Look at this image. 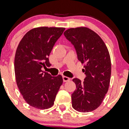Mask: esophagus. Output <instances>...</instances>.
Returning a JSON list of instances; mask_svg holds the SVG:
<instances>
[{"label": "esophagus", "mask_w": 129, "mask_h": 129, "mask_svg": "<svg viewBox=\"0 0 129 129\" xmlns=\"http://www.w3.org/2000/svg\"><path fill=\"white\" fill-rule=\"evenodd\" d=\"M63 82H68V81L70 80V78L67 76H63Z\"/></svg>", "instance_id": "obj_1"}]
</instances>
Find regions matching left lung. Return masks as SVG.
<instances>
[{"label": "left lung", "instance_id": "obj_1", "mask_svg": "<svg viewBox=\"0 0 129 129\" xmlns=\"http://www.w3.org/2000/svg\"><path fill=\"white\" fill-rule=\"evenodd\" d=\"M66 38L74 45L78 59L84 63V82L74 78L76 89L72 94V107L80 112L95 110L103 102L110 86L111 59L101 37L88 27L70 28Z\"/></svg>", "mask_w": 129, "mask_h": 129}]
</instances>
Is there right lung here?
Segmentation results:
<instances>
[{
	"label": "right lung",
	"instance_id": "right-lung-1",
	"mask_svg": "<svg viewBox=\"0 0 129 129\" xmlns=\"http://www.w3.org/2000/svg\"><path fill=\"white\" fill-rule=\"evenodd\" d=\"M64 27H39L23 36L17 48L14 69L17 85L29 106L40 110L53 106L62 76H51L42 68L49 67V56Z\"/></svg>",
	"mask_w": 129,
	"mask_h": 129
}]
</instances>
